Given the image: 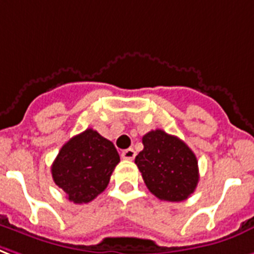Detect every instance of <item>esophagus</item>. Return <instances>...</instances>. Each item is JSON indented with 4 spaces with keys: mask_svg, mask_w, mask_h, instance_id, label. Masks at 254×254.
Instances as JSON below:
<instances>
[{
    "mask_svg": "<svg viewBox=\"0 0 254 254\" xmlns=\"http://www.w3.org/2000/svg\"><path fill=\"white\" fill-rule=\"evenodd\" d=\"M121 157H123L124 160H133V158L135 157V152L131 148L125 149V150L121 153Z\"/></svg>",
    "mask_w": 254,
    "mask_h": 254,
    "instance_id": "esophagus-1",
    "label": "esophagus"
}]
</instances>
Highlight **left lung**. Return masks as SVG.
Segmentation results:
<instances>
[{
    "instance_id": "8db88e82",
    "label": "left lung",
    "mask_w": 254,
    "mask_h": 254,
    "mask_svg": "<svg viewBox=\"0 0 254 254\" xmlns=\"http://www.w3.org/2000/svg\"><path fill=\"white\" fill-rule=\"evenodd\" d=\"M144 149L135 156L145 185L164 201L187 200L198 184V162L184 141L161 129L142 137Z\"/></svg>"
}]
</instances>
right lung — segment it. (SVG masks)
Masks as SVG:
<instances>
[{"label":"right lung","instance_id":"right-lung-1","mask_svg":"<svg viewBox=\"0 0 254 254\" xmlns=\"http://www.w3.org/2000/svg\"><path fill=\"white\" fill-rule=\"evenodd\" d=\"M119 162L113 142L98 131L86 129L61 148L52 165V176L67 200L86 204L105 190Z\"/></svg>","mask_w":254,"mask_h":254}]
</instances>
